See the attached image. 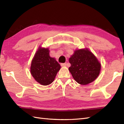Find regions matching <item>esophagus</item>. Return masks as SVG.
Wrapping results in <instances>:
<instances>
[{
	"instance_id": "1",
	"label": "esophagus",
	"mask_w": 124,
	"mask_h": 124,
	"mask_svg": "<svg viewBox=\"0 0 124 124\" xmlns=\"http://www.w3.org/2000/svg\"><path fill=\"white\" fill-rule=\"evenodd\" d=\"M66 65H67V63H66V62H65V63H62L61 64V66H62V67L66 66Z\"/></svg>"
}]
</instances>
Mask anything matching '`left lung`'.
<instances>
[{
    "label": "left lung",
    "instance_id": "8db88e82",
    "mask_svg": "<svg viewBox=\"0 0 124 124\" xmlns=\"http://www.w3.org/2000/svg\"><path fill=\"white\" fill-rule=\"evenodd\" d=\"M69 70L74 79L81 85L93 82L99 76L101 64L87 49L76 50L69 58Z\"/></svg>",
    "mask_w": 124,
    "mask_h": 124
}]
</instances>
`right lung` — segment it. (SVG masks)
Wrapping results in <instances>:
<instances>
[{"label":"right lung","instance_id":"1","mask_svg":"<svg viewBox=\"0 0 124 124\" xmlns=\"http://www.w3.org/2000/svg\"><path fill=\"white\" fill-rule=\"evenodd\" d=\"M60 69L58 62L50 56L48 48L40 47L31 62V72L37 82L47 85L53 82Z\"/></svg>","mask_w":124,"mask_h":124}]
</instances>
